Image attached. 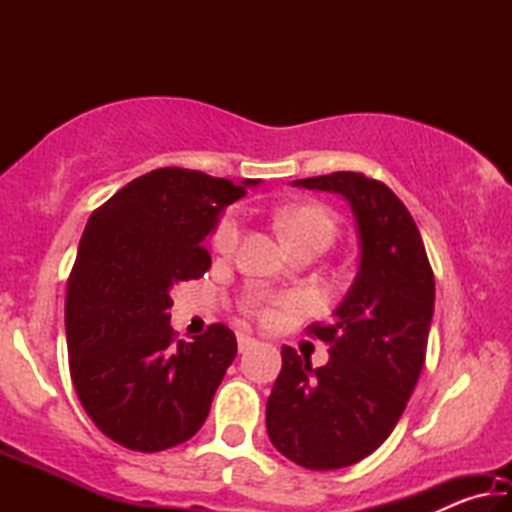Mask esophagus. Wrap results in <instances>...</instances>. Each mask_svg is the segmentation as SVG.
<instances>
[{"mask_svg": "<svg viewBox=\"0 0 512 512\" xmlns=\"http://www.w3.org/2000/svg\"><path fill=\"white\" fill-rule=\"evenodd\" d=\"M237 345H239V352H248L250 348H255L257 339H253V336H246V334H239Z\"/></svg>", "mask_w": 512, "mask_h": 512, "instance_id": "34e87169", "label": "esophagus"}]
</instances>
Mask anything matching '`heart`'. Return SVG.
I'll use <instances>...</instances> for the list:
<instances>
[{
    "mask_svg": "<svg viewBox=\"0 0 512 512\" xmlns=\"http://www.w3.org/2000/svg\"><path fill=\"white\" fill-rule=\"evenodd\" d=\"M277 223H280L282 232L289 237L291 244L309 237L325 239L329 244V239L334 235L332 216L314 205L287 207V210L277 212ZM239 237H241V216L237 212H228L221 219V223L216 225L214 248L219 250V253L228 255L237 248Z\"/></svg>",
    "mask_w": 512,
    "mask_h": 512,
    "instance_id": "1",
    "label": "heart"
}]
</instances>
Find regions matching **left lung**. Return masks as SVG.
Here are the masks:
<instances>
[{
	"instance_id": "8db88e82",
	"label": "left lung",
	"mask_w": 512,
	"mask_h": 512,
	"mask_svg": "<svg viewBox=\"0 0 512 512\" xmlns=\"http://www.w3.org/2000/svg\"><path fill=\"white\" fill-rule=\"evenodd\" d=\"M293 187L343 196L357 223L359 268L332 325L309 332L329 343V361L284 345L266 402L277 452L307 470L359 463L391 436L418 384L436 284L413 216L391 189L354 171L293 180Z\"/></svg>"
}]
</instances>
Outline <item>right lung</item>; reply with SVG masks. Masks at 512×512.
Listing matches in <instances>:
<instances>
[{"label":"right lung","instance_id":"1","mask_svg":"<svg viewBox=\"0 0 512 512\" xmlns=\"http://www.w3.org/2000/svg\"><path fill=\"white\" fill-rule=\"evenodd\" d=\"M239 185L192 169H155L92 212L67 282L69 372L92 422L133 452L176 447L203 427L237 339L210 325L176 341L173 284L212 264L203 248Z\"/></svg>","mask_w":512,"mask_h":512}]
</instances>
